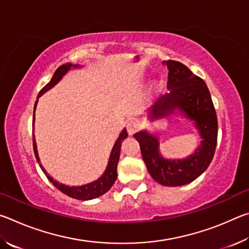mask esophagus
<instances>
[{
  "mask_svg": "<svg viewBox=\"0 0 249 249\" xmlns=\"http://www.w3.org/2000/svg\"><path fill=\"white\" fill-rule=\"evenodd\" d=\"M140 128H141V123L137 121H129L127 125H126V129H127V133L129 135H133L134 133H136Z\"/></svg>",
  "mask_w": 249,
  "mask_h": 249,
  "instance_id": "obj_1",
  "label": "esophagus"
}]
</instances>
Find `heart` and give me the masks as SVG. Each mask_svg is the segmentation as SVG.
<instances>
[{"instance_id": "1", "label": "heart", "mask_w": 249, "mask_h": 249, "mask_svg": "<svg viewBox=\"0 0 249 249\" xmlns=\"http://www.w3.org/2000/svg\"><path fill=\"white\" fill-rule=\"evenodd\" d=\"M156 86H157V84H155V87H156Z\"/></svg>"}]
</instances>
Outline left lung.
Instances as JSON below:
<instances>
[{
	"instance_id": "1",
	"label": "left lung",
	"mask_w": 249,
	"mask_h": 249,
	"mask_svg": "<svg viewBox=\"0 0 249 249\" xmlns=\"http://www.w3.org/2000/svg\"><path fill=\"white\" fill-rule=\"evenodd\" d=\"M162 64L169 70L167 87L170 93L162 95L151 107L149 119H161L179 109L195 122L201 145L185 159L170 160L160 155L157 136L142 130L134 137L140 142L142 159L153 179L166 187H179L196 180L212 161L217 142V117L203 80L179 61L166 60Z\"/></svg>"
}]
</instances>
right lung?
<instances>
[{
	"instance_id": "1",
	"label": "right lung",
	"mask_w": 249,
	"mask_h": 249,
	"mask_svg": "<svg viewBox=\"0 0 249 249\" xmlns=\"http://www.w3.org/2000/svg\"><path fill=\"white\" fill-rule=\"evenodd\" d=\"M79 65H72V64H66L59 67V68L54 71V73L53 75V78L50 81L46 84V86L40 90V92L38 93V96H37V101L35 102V107H34V115H33V125L34 122H35V108L37 102H38V98H40L45 92H47L48 90L52 89L53 86L60 81L61 78L68 72V70H70L71 68H79ZM127 137V132L124 128L122 130V133L120 134L119 138L115 142L114 146H113L111 155H109V159H108V163L107 167V170L104 171V174L100 177L98 180L93 181V182L84 184V185H80V187H69V185H65L62 183H59L58 181L53 180L52 177H50L46 170L43 168V166L40 165V160L38 157V153H37V146H36V142H35V137H34V133H33V146H34V153H35V157L38 161L39 166L41 168V170L44 171V174L47 177L48 180L52 182L54 187H56L59 191H61L62 193H65L68 196L73 197V199L77 200H92L95 199L100 196L104 195L107 193L113 184H114L115 180L117 178V163H119V159H120V154H121V145L122 142H123L125 138Z\"/></svg>"
}]
</instances>
